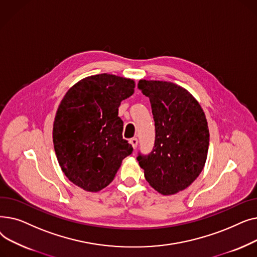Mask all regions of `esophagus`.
<instances>
[{
	"label": "esophagus",
	"instance_id": "1",
	"mask_svg": "<svg viewBox=\"0 0 257 257\" xmlns=\"http://www.w3.org/2000/svg\"><path fill=\"white\" fill-rule=\"evenodd\" d=\"M130 144L132 145V147L134 148V149H136V148L138 147V144H139V140L137 139V138H132V139H130Z\"/></svg>",
	"mask_w": 257,
	"mask_h": 257
}]
</instances>
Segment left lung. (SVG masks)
Listing matches in <instances>:
<instances>
[{
  "label": "left lung",
  "mask_w": 257,
  "mask_h": 257,
  "mask_svg": "<svg viewBox=\"0 0 257 257\" xmlns=\"http://www.w3.org/2000/svg\"><path fill=\"white\" fill-rule=\"evenodd\" d=\"M139 88L150 100L155 142L150 153L137 157L145 178L163 195L190 186L203 170L209 130L200 104L172 82L141 80Z\"/></svg>",
  "instance_id": "left-lung-1"
}]
</instances>
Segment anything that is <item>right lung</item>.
Returning <instances> with one entry per match:
<instances>
[{"label": "right lung", "instance_id": "right-lung-1", "mask_svg": "<svg viewBox=\"0 0 257 257\" xmlns=\"http://www.w3.org/2000/svg\"><path fill=\"white\" fill-rule=\"evenodd\" d=\"M134 81L109 74L90 76L62 99L53 126L58 163L74 184L99 192L109 184L133 148L123 139L120 102L133 93Z\"/></svg>", "mask_w": 257, "mask_h": 257}]
</instances>
